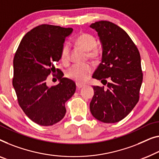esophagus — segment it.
<instances>
[{
	"label": "esophagus",
	"mask_w": 159,
	"mask_h": 159,
	"mask_svg": "<svg viewBox=\"0 0 159 159\" xmlns=\"http://www.w3.org/2000/svg\"><path fill=\"white\" fill-rule=\"evenodd\" d=\"M76 85H77V88L78 89H81L82 87H83L84 86V84L79 83V82H77V83H76Z\"/></svg>",
	"instance_id": "esophagus-1"
}]
</instances>
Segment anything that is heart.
I'll return each mask as SVG.
<instances>
[{"mask_svg":"<svg viewBox=\"0 0 159 159\" xmlns=\"http://www.w3.org/2000/svg\"><path fill=\"white\" fill-rule=\"evenodd\" d=\"M75 43L87 51V57L92 60L97 61L99 58V52L95 48L97 45L95 38L87 33L80 34L75 39ZM70 46L64 44L61 50V60L63 63H67L70 59ZM93 67L90 64H75L69 69L66 76L77 82H84L89 77L93 72Z\"/></svg>","mask_w":159,"mask_h":159,"instance_id":"b5f03b06","label":"heart"}]
</instances>
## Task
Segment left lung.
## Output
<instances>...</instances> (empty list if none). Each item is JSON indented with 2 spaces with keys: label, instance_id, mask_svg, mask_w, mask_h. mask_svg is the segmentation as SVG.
Segmentation results:
<instances>
[{
  "label": "left lung",
  "instance_id": "obj_1",
  "mask_svg": "<svg viewBox=\"0 0 159 159\" xmlns=\"http://www.w3.org/2000/svg\"><path fill=\"white\" fill-rule=\"evenodd\" d=\"M102 43V61L93 78L106 87L93 86L89 108L94 118L114 123L125 118L139 100L143 82L141 56L136 46L120 27L107 20L92 24Z\"/></svg>",
  "mask_w": 159,
  "mask_h": 159
}]
</instances>
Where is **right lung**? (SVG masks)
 <instances>
[{
    "instance_id": "1",
    "label": "right lung",
    "mask_w": 159,
    "mask_h": 159,
    "mask_svg": "<svg viewBox=\"0 0 159 159\" xmlns=\"http://www.w3.org/2000/svg\"><path fill=\"white\" fill-rule=\"evenodd\" d=\"M72 28L42 24L24 36L13 59V86L23 111L34 123L49 126L58 123L66 113L65 102L74 95L75 82L63 77L56 64ZM57 72V75L56 72ZM51 73L60 83L49 87L47 77Z\"/></svg>"
}]
</instances>
